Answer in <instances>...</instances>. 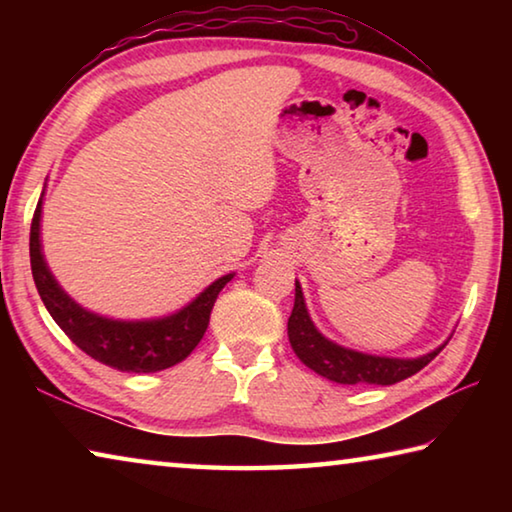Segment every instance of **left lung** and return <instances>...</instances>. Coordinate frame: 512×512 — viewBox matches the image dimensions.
Returning <instances> with one entry per match:
<instances>
[{
	"label": "left lung",
	"instance_id": "1",
	"mask_svg": "<svg viewBox=\"0 0 512 512\" xmlns=\"http://www.w3.org/2000/svg\"><path fill=\"white\" fill-rule=\"evenodd\" d=\"M289 343L298 359L305 363L307 368L318 372L320 377L336 384H377V386H391L406 377L420 372L431 359L438 357V352L445 348L440 345L418 359H391V357H372V354L354 352L341 345L332 343L318 332L316 325L311 323L307 314L305 298H302V289L296 282V302H293V311L289 316Z\"/></svg>",
	"mask_w": 512,
	"mask_h": 512
}]
</instances>
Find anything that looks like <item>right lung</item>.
Here are the masks:
<instances>
[{
  "label": "right lung",
  "mask_w": 512,
  "mask_h": 512,
  "mask_svg": "<svg viewBox=\"0 0 512 512\" xmlns=\"http://www.w3.org/2000/svg\"><path fill=\"white\" fill-rule=\"evenodd\" d=\"M40 214L42 198L38 201L31 221L29 253L33 282L45 302L51 318L72 339L74 345L106 366L121 372H158L187 359L201 343L210 314L221 289L232 280V273L212 282L201 296L189 302L176 314L155 320H112L92 314L67 296L58 287L47 268L40 248Z\"/></svg>",
  "instance_id": "1"
}]
</instances>
